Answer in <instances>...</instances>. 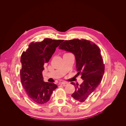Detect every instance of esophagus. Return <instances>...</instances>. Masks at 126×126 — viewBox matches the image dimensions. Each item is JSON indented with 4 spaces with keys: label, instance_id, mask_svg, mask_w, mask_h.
I'll list each match as a JSON object with an SVG mask.
<instances>
[{
    "label": "esophagus",
    "instance_id": "34e87169",
    "mask_svg": "<svg viewBox=\"0 0 126 126\" xmlns=\"http://www.w3.org/2000/svg\"><path fill=\"white\" fill-rule=\"evenodd\" d=\"M68 83L67 82H61L60 83V85L61 86H64V87H65L67 85Z\"/></svg>",
    "mask_w": 126,
    "mask_h": 126
}]
</instances>
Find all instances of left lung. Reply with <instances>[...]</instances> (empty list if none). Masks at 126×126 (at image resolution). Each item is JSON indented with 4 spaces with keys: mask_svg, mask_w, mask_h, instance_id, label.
<instances>
[{
    "mask_svg": "<svg viewBox=\"0 0 126 126\" xmlns=\"http://www.w3.org/2000/svg\"><path fill=\"white\" fill-rule=\"evenodd\" d=\"M59 48L74 54L78 74L83 79L80 85L71 82L75 91L71 96L79 103H84L100 83L104 73V64L99 47L89 40L74 39L65 40Z\"/></svg>",
    "mask_w": 126,
    "mask_h": 126,
    "instance_id": "obj_1",
    "label": "left lung"
}]
</instances>
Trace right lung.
<instances>
[{"instance_id":"right-lung-1","label":"right lung","mask_w":126,"mask_h":126,"mask_svg":"<svg viewBox=\"0 0 126 126\" xmlns=\"http://www.w3.org/2000/svg\"><path fill=\"white\" fill-rule=\"evenodd\" d=\"M63 41L45 38L40 43H32L26 51L22 53L21 81L28 96L34 102L41 104L47 102L57 88L53 82H45L42 73L44 65Z\"/></svg>"}]
</instances>
